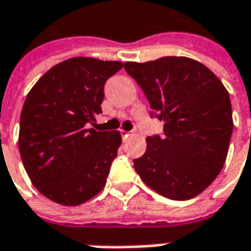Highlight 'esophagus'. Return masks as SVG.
<instances>
[{
    "label": "esophagus",
    "instance_id": "esophagus-1",
    "mask_svg": "<svg viewBox=\"0 0 251 251\" xmlns=\"http://www.w3.org/2000/svg\"><path fill=\"white\" fill-rule=\"evenodd\" d=\"M132 134L128 131H121V137H123V141H127L130 137H131Z\"/></svg>",
    "mask_w": 251,
    "mask_h": 251
}]
</instances>
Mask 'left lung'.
I'll return each instance as SVG.
<instances>
[{"mask_svg": "<svg viewBox=\"0 0 251 251\" xmlns=\"http://www.w3.org/2000/svg\"><path fill=\"white\" fill-rule=\"evenodd\" d=\"M124 69L143 89L150 116L164 123V132L147 137L144 155L132 161L137 174L168 199L203 192L223 168L232 138V104L223 83L189 57L127 62Z\"/></svg>", "mask_w": 251, "mask_h": 251, "instance_id": "8db88e82", "label": "left lung"}]
</instances>
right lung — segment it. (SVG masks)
I'll use <instances>...</instances> for the list:
<instances>
[{
  "mask_svg": "<svg viewBox=\"0 0 251 251\" xmlns=\"http://www.w3.org/2000/svg\"><path fill=\"white\" fill-rule=\"evenodd\" d=\"M121 62L72 57L32 87L22 107L19 152L33 186L48 199L76 206L99 194L121 144L119 131H96L104 84Z\"/></svg>",
  "mask_w": 251,
  "mask_h": 251,
  "instance_id": "right-lung-1",
  "label": "right lung"
}]
</instances>
